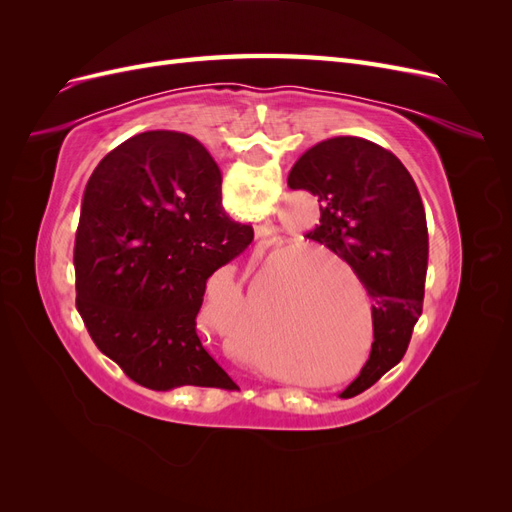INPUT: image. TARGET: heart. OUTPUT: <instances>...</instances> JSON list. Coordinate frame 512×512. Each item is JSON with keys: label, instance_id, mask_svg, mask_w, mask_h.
<instances>
[{"label": "heart", "instance_id": "obj_1", "mask_svg": "<svg viewBox=\"0 0 512 512\" xmlns=\"http://www.w3.org/2000/svg\"><path fill=\"white\" fill-rule=\"evenodd\" d=\"M316 260H333V267H346L342 260H337L333 254L324 252V250H314ZM288 286V284H284ZM286 290V288H284ZM286 294V292H284ZM301 294V305L297 307V314L280 318L275 322L273 331L280 335L282 342H294L299 344L305 337H309L314 329H318V324L324 320V316H329L331 307H333V294L327 288V284H322V280H312L309 284H303L299 288ZM245 333V324L239 329H232L230 337H239Z\"/></svg>", "mask_w": 512, "mask_h": 512}]
</instances>
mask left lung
I'll return each instance as SVG.
<instances>
[{
	"label": "left lung",
	"mask_w": 512,
	"mask_h": 512,
	"mask_svg": "<svg viewBox=\"0 0 512 512\" xmlns=\"http://www.w3.org/2000/svg\"><path fill=\"white\" fill-rule=\"evenodd\" d=\"M288 185L320 203V224L305 237L344 258L374 299L369 359L339 393L354 397L404 359L423 312L429 256L423 200L406 166L359 136L309 147L290 168Z\"/></svg>",
	"instance_id": "8db88e82"
}]
</instances>
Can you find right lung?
<instances>
[{"mask_svg":"<svg viewBox=\"0 0 512 512\" xmlns=\"http://www.w3.org/2000/svg\"><path fill=\"white\" fill-rule=\"evenodd\" d=\"M254 239L222 209V173L194 136L128 138L89 177L76 307L94 344L151 391L235 389L196 333L207 280Z\"/></svg>","mask_w":512,"mask_h":512,"instance_id":"1","label":"right lung"}]
</instances>
